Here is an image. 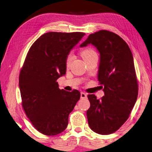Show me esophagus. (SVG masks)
I'll use <instances>...</instances> for the list:
<instances>
[{"mask_svg": "<svg viewBox=\"0 0 152 152\" xmlns=\"http://www.w3.org/2000/svg\"><path fill=\"white\" fill-rule=\"evenodd\" d=\"M80 96H81V99H86L87 97V94L84 93L83 92H81L80 93Z\"/></svg>", "mask_w": 152, "mask_h": 152, "instance_id": "obj_1", "label": "esophagus"}]
</instances>
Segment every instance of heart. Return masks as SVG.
<instances>
[{
    "label": "heart",
    "mask_w": 152,
    "mask_h": 152,
    "mask_svg": "<svg viewBox=\"0 0 152 152\" xmlns=\"http://www.w3.org/2000/svg\"><path fill=\"white\" fill-rule=\"evenodd\" d=\"M96 54V51H95L93 49L90 48L84 49V50H82L81 52V55L82 56V58H84V60H87V59H88L91 57H92V56H93ZM73 59H74V56L72 53H70L68 56H67L66 59V66L67 67L70 66L72 61L73 60Z\"/></svg>",
    "instance_id": "b5f03b06"
}]
</instances>
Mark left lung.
<instances>
[{
  "instance_id": "obj_1",
  "label": "left lung",
  "mask_w": 152,
  "mask_h": 152,
  "mask_svg": "<svg viewBox=\"0 0 152 152\" xmlns=\"http://www.w3.org/2000/svg\"><path fill=\"white\" fill-rule=\"evenodd\" d=\"M90 43L100 53L98 80L104 86V96L97 99L94 94L88 95L91 107L86 116L93 132L109 135L124 124L137 101L138 82L133 55L127 43L109 31L89 35L80 47Z\"/></svg>"
}]
</instances>
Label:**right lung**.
<instances>
[{
  "label": "right lung",
  "instance_id": "1",
  "mask_svg": "<svg viewBox=\"0 0 152 152\" xmlns=\"http://www.w3.org/2000/svg\"><path fill=\"white\" fill-rule=\"evenodd\" d=\"M85 35L49 32L33 43L19 74L22 107L31 124L45 135L66 129L69 114L80 98L77 90H60L56 80L66 74V59Z\"/></svg>",
  "mask_w": 152,
  "mask_h": 152
}]
</instances>
